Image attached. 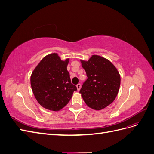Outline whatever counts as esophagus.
Returning <instances> with one entry per match:
<instances>
[{
  "label": "esophagus",
  "mask_w": 154,
  "mask_h": 154,
  "mask_svg": "<svg viewBox=\"0 0 154 154\" xmlns=\"http://www.w3.org/2000/svg\"><path fill=\"white\" fill-rule=\"evenodd\" d=\"M76 87H77V90L80 91V89L81 88V84H80V83H78V84H77Z\"/></svg>",
  "instance_id": "obj_1"
}]
</instances>
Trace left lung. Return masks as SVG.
<instances>
[{
	"mask_svg": "<svg viewBox=\"0 0 154 154\" xmlns=\"http://www.w3.org/2000/svg\"><path fill=\"white\" fill-rule=\"evenodd\" d=\"M87 79L80 91L90 108L100 110L114 101L119 89L121 78L117 69L109 60L92 55L88 61L81 60Z\"/></svg>",
	"mask_w": 154,
	"mask_h": 154,
	"instance_id": "1",
	"label": "left lung"
}]
</instances>
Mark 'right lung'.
<instances>
[{
  "label": "right lung",
  "instance_id": "obj_1",
  "mask_svg": "<svg viewBox=\"0 0 154 154\" xmlns=\"http://www.w3.org/2000/svg\"><path fill=\"white\" fill-rule=\"evenodd\" d=\"M57 53L45 57L34 69L31 85L35 98L44 108L58 111L67 105L77 87L72 84L67 67Z\"/></svg>",
  "mask_w": 154,
  "mask_h": 154
}]
</instances>
